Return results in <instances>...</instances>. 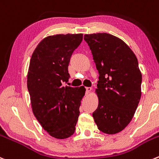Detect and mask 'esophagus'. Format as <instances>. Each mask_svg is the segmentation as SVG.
Returning <instances> with one entry per match:
<instances>
[{"label":"esophagus","instance_id":"1","mask_svg":"<svg viewBox=\"0 0 159 159\" xmlns=\"http://www.w3.org/2000/svg\"><path fill=\"white\" fill-rule=\"evenodd\" d=\"M91 91H92V88L86 87V93H87V95H89V94L90 93Z\"/></svg>","mask_w":159,"mask_h":159}]
</instances>
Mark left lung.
Wrapping results in <instances>:
<instances>
[{
	"label": "left lung",
	"instance_id": "1",
	"mask_svg": "<svg viewBox=\"0 0 159 159\" xmlns=\"http://www.w3.org/2000/svg\"><path fill=\"white\" fill-rule=\"evenodd\" d=\"M99 77L98 105L92 116L107 134L122 131L132 120L141 96L142 75L134 53L121 39L106 33L85 34Z\"/></svg>",
	"mask_w": 159,
	"mask_h": 159
}]
</instances>
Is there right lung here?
Segmentation results:
<instances>
[{"label": "right lung", "instance_id": "add662e5", "mask_svg": "<svg viewBox=\"0 0 159 159\" xmlns=\"http://www.w3.org/2000/svg\"><path fill=\"white\" fill-rule=\"evenodd\" d=\"M83 34H57L45 37L35 47L29 63L27 87L34 116L53 138L71 136L79 116L84 86H63L70 75L68 67L74 50Z\"/></svg>", "mask_w": 159, "mask_h": 159}]
</instances>
